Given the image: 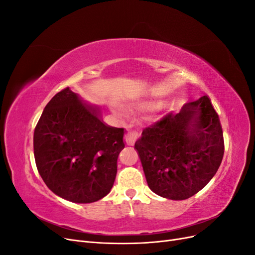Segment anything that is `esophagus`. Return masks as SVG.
I'll return each mask as SVG.
<instances>
[{"mask_svg":"<svg viewBox=\"0 0 255 255\" xmlns=\"http://www.w3.org/2000/svg\"><path fill=\"white\" fill-rule=\"evenodd\" d=\"M137 137H138V135H137L136 132H128V133L126 135L125 140H126V142H127L128 145H134L135 142H136V140H137Z\"/></svg>","mask_w":255,"mask_h":255,"instance_id":"esophagus-1","label":"esophagus"}]
</instances>
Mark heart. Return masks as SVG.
Instances as JSON below:
<instances>
[{"mask_svg": "<svg viewBox=\"0 0 255 255\" xmlns=\"http://www.w3.org/2000/svg\"><path fill=\"white\" fill-rule=\"evenodd\" d=\"M115 111L116 112H117L118 114H120V115H125V112H123L121 109H119V107H116V109H115Z\"/></svg>", "mask_w": 255, "mask_h": 255, "instance_id": "1", "label": "heart"}]
</instances>
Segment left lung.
Segmentation results:
<instances>
[{
  "label": "left lung",
  "mask_w": 255,
  "mask_h": 255,
  "mask_svg": "<svg viewBox=\"0 0 255 255\" xmlns=\"http://www.w3.org/2000/svg\"><path fill=\"white\" fill-rule=\"evenodd\" d=\"M149 188L160 197L185 200L205 187L225 152L217 113L206 96L169 113L142 130L135 142Z\"/></svg>",
  "instance_id": "8db88e82"
}]
</instances>
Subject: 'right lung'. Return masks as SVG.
Segmentation results:
<instances>
[{
	"instance_id": "right-lung-1",
	"label": "right lung",
	"mask_w": 255,
	"mask_h": 255,
	"mask_svg": "<svg viewBox=\"0 0 255 255\" xmlns=\"http://www.w3.org/2000/svg\"><path fill=\"white\" fill-rule=\"evenodd\" d=\"M125 128L107 126L100 107L67 87L44 107L34 132L36 166L56 196L74 203L99 201L111 191Z\"/></svg>"
}]
</instances>
